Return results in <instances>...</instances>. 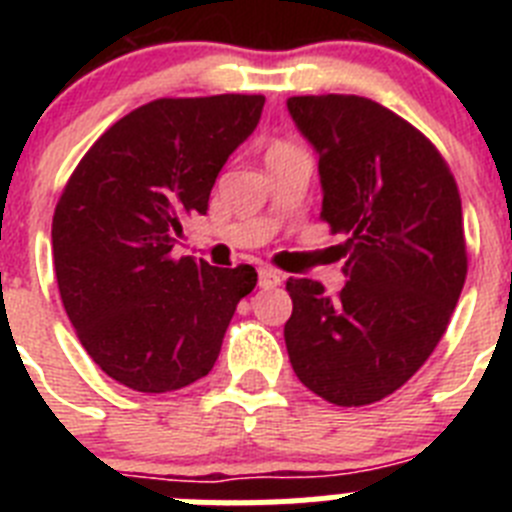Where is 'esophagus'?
I'll return each mask as SVG.
<instances>
[{
    "mask_svg": "<svg viewBox=\"0 0 512 512\" xmlns=\"http://www.w3.org/2000/svg\"><path fill=\"white\" fill-rule=\"evenodd\" d=\"M279 282H282V274H279L277 269H271V266H261V269H259V287L271 289V287H277Z\"/></svg>",
    "mask_w": 512,
    "mask_h": 512,
    "instance_id": "34e87169",
    "label": "esophagus"
}]
</instances>
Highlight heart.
Returning <instances> with one entry per match:
<instances>
[{
  "label": "heart",
  "instance_id": "obj_1",
  "mask_svg": "<svg viewBox=\"0 0 512 512\" xmlns=\"http://www.w3.org/2000/svg\"><path fill=\"white\" fill-rule=\"evenodd\" d=\"M274 148H284V146H274Z\"/></svg>",
  "mask_w": 512,
  "mask_h": 512
}]
</instances>
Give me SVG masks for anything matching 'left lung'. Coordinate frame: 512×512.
Instances as JSON below:
<instances>
[{
	"label": "left lung",
	"instance_id": "left-lung-1",
	"mask_svg": "<svg viewBox=\"0 0 512 512\" xmlns=\"http://www.w3.org/2000/svg\"><path fill=\"white\" fill-rule=\"evenodd\" d=\"M287 110L318 153L320 217L348 238L336 297L315 279L287 282L289 361L323 400L372 405L425 364L459 302V189L431 140L372 99L289 97Z\"/></svg>",
	"mask_w": 512,
	"mask_h": 512
}]
</instances>
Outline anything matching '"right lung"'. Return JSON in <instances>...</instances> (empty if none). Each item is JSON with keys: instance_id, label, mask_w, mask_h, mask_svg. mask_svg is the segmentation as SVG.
<instances>
[{"instance_id": "add662e5", "label": "right lung", "mask_w": 512, "mask_h": 512, "mask_svg": "<svg viewBox=\"0 0 512 512\" xmlns=\"http://www.w3.org/2000/svg\"><path fill=\"white\" fill-rule=\"evenodd\" d=\"M261 94L156 99L81 158L53 215V266L94 364L135 392H174L215 366L248 264L171 259L182 223L205 215L230 153L256 130Z\"/></svg>"}]
</instances>
